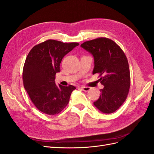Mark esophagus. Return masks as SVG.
Returning a JSON list of instances; mask_svg holds the SVG:
<instances>
[{"instance_id": "esophagus-1", "label": "esophagus", "mask_w": 154, "mask_h": 154, "mask_svg": "<svg viewBox=\"0 0 154 154\" xmlns=\"http://www.w3.org/2000/svg\"><path fill=\"white\" fill-rule=\"evenodd\" d=\"M81 88L83 91H86V92L90 90V88H89V87H85V86H81Z\"/></svg>"}]
</instances>
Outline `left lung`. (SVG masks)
Segmentation results:
<instances>
[{"instance_id": "1", "label": "left lung", "mask_w": 154, "mask_h": 154, "mask_svg": "<svg viewBox=\"0 0 154 154\" xmlns=\"http://www.w3.org/2000/svg\"><path fill=\"white\" fill-rule=\"evenodd\" d=\"M81 47L94 57L92 73L102 76L98 81L104 88L94 106L103 113L116 112L125 101L130 86L129 65L125 53L107 38L86 41Z\"/></svg>"}]
</instances>
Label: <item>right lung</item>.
I'll use <instances>...</instances> for the list:
<instances>
[{
	"label": "right lung",
	"mask_w": 154,
	"mask_h": 154,
	"mask_svg": "<svg viewBox=\"0 0 154 154\" xmlns=\"http://www.w3.org/2000/svg\"><path fill=\"white\" fill-rule=\"evenodd\" d=\"M77 46V42L48 40L35 46L29 52L23 68V84L39 111L55 115L66 106L76 88L57 86L55 74L60 72L63 58Z\"/></svg>",
	"instance_id": "add662e5"
}]
</instances>
